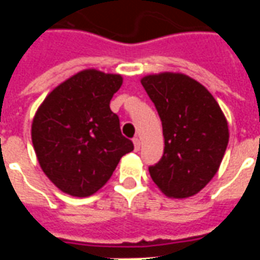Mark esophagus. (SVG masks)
<instances>
[{
    "label": "esophagus",
    "mask_w": 260,
    "mask_h": 260,
    "mask_svg": "<svg viewBox=\"0 0 260 260\" xmlns=\"http://www.w3.org/2000/svg\"><path fill=\"white\" fill-rule=\"evenodd\" d=\"M134 146H135L136 152L141 149V141H139V138H134Z\"/></svg>",
    "instance_id": "34e87169"
}]
</instances>
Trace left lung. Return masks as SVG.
Here are the masks:
<instances>
[{
	"label": "left lung",
	"mask_w": 260,
	"mask_h": 260,
	"mask_svg": "<svg viewBox=\"0 0 260 260\" xmlns=\"http://www.w3.org/2000/svg\"><path fill=\"white\" fill-rule=\"evenodd\" d=\"M141 82L163 125V157L149 167L153 182L169 198L193 196L220 167L229 145L227 119L210 91L186 75L163 72Z\"/></svg>",
	"instance_id": "left-lung-1"
}]
</instances>
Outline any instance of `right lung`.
Listing matches in <instances>:
<instances>
[{"mask_svg": "<svg viewBox=\"0 0 260 260\" xmlns=\"http://www.w3.org/2000/svg\"><path fill=\"white\" fill-rule=\"evenodd\" d=\"M122 76L80 71L48 94L31 122L40 167L65 193L93 195L113 175L121 157L134 150L110 108Z\"/></svg>", "mask_w": 260, "mask_h": 260, "instance_id": "obj_1", "label": "right lung"}]
</instances>
